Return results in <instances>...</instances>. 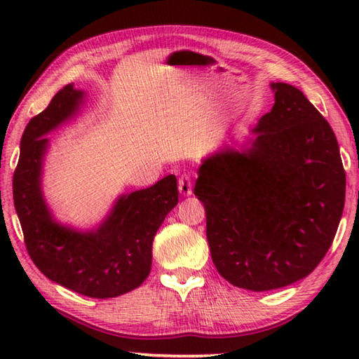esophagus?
Returning <instances> with one entry per match:
<instances>
[{
    "label": "esophagus",
    "instance_id": "34e87169",
    "mask_svg": "<svg viewBox=\"0 0 359 359\" xmlns=\"http://www.w3.org/2000/svg\"><path fill=\"white\" fill-rule=\"evenodd\" d=\"M179 191H180V194H184V196H190V194H191L193 180L188 174H184L179 179Z\"/></svg>",
    "mask_w": 359,
    "mask_h": 359
}]
</instances>
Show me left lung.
Wrapping results in <instances>:
<instances>
[{
  "label": "left lung",
  "instance_id": "left-lung-1",
  "mask_svg": "<svg viewBox=\"0 0 359 359\" xmlns=\"http://www.w3.org/2000/svg\"><path fill=\"white\" fill-rule=\"evenodd\" d=\"M271 88L276 102L252 130L250 147L205 158L194 185L218 274L252 291L311 274L332 244L345 204L330 123L293 85Z\"/></svg>",
  "mask_w": 359,
  "mask_h": 359
}]
</instances>
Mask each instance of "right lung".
I'll list each match as a JSON object with an SVG mask.
<instances>
[{"mask_svg":"<svg viewBox=\"0 0 359 359\" xmlns=\"http://www.w3.org/2000/svg\"><path fill=\"white\" fill-rule=\"evenodd\" d=\"M85 92L66 85L28 121L20 141L12 191L29 258L52 282L79 294L107 299L137 288L151 267V244L179 203L177 179L166 175L144 190L121 194L98 228L58 223L41 190L48 133L74 117Z\"/></svg>","mask_w":359,"mask_h":359,"instance_id":"add662e5","label":"right lung"}]
</instances>
